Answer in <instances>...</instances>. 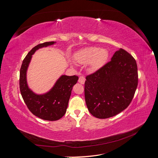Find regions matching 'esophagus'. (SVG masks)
<instances>
[{"mask_svg":"<svg viewBox=\"0 0 158 158\" xmlns=\"http://www.w3.org/2000/svg\"><path fill=\"white\" fill-rule=\"evenodd\" d=\"M85 79L84 77V76L80 75V77H79V79H78V82L80 83V84H84L85 83Z\"/></svg>","mask_w":158,"mask_h":158,"instance_id":"esophagus-1","label":"esophagus"}]
</instances>
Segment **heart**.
<instances>
[{
  "mask_svg": "<svg viewBox=\"0 0 158 158\" xmlns=\"http://www.w3.org/2000/svg\"><path fill=\"white\" fill-rule=\"evenodd\" d=\"M108 57V52L105 49L97 47H90L76 53V60L82 64L89 63V69L94 72L102 68Z\"/></svg>",
  "mask_w": 158,
  "mask_h": 158,
  "instance_id": "heart-1",
  "label": "heart"
}]
</instances>
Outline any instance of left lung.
Here are the masks:
<instances>
[{
  "instance_id": "obj_1",
  "label": "left lung",
  "mask_w": 158,
  "mask_h": 158,
  "mask_svg": "<svg viewBox=\"0 0 158 158\" xmlns=\"http://www.w3.org/2000/svg\"><path fill=\"white\" fill-rule=\"evenodd\" d=\"M85 100L89 113L98 118L113 117L131 103L138 85L135 59L119 49L111 61L86 76Z\"/></svg>"
}]
</instances>
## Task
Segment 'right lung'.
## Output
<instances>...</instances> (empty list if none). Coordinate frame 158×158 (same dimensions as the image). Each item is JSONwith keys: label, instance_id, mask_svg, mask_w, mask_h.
Listing matches in <instances>:
<instances>
[{"label": "right lung", "instance_id": "add662e5", "mask_svg": "<svg viewBox=\"0 0 158 158\" xmlns=\"http://www.w3.org/2000/svg\"><path fill=\"white\" fill-rule=\"evenodd\" d=\"M56 43L45 42L33 47L23 59L20 72V92L27 107L36 117L50 121L59 120L64 115L72 89L74 85L77 83L78 77L75 75H61L48 92L38 94L29 88L27 82V71L32 55L36 51Z\"/></svg>", "mask_w": 158, "mask_h": 158}]
</instances>
